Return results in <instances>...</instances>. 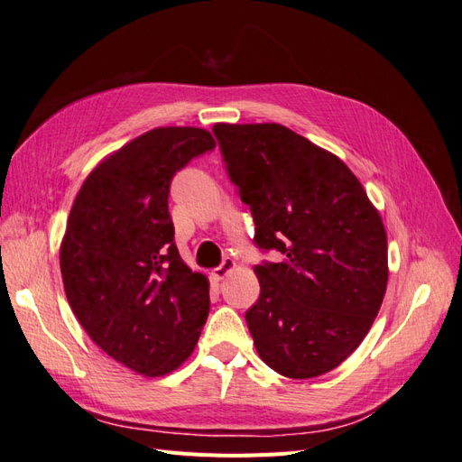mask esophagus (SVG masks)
<instances>
[{
	"mask_svg": "<svg viewBox=\"0 0 462 462\" xmlns=\"http://www.w3.org/2000/svg\"><path fill=\"white\" fill-rule=\"evenodd\" d=\"M233 268H235V260L233 258H223V262L212 272V275H214L216 282H221V279L226 277Z\"/></svg>",
	"mask_w": 462,
	"mask_h": 462,
	"instance_id": "esophagus-1",
	"label": "esophagus"
}]
</instances>
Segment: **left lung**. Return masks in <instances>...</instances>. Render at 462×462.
<instances>
[{
    "mask_svg": "<svg viewBox=\"0 0 462 462\" xmlns=\"http://www.w3.org/2000/svg\"><path fill=\"white\" fill-rule=\"evenodd\" d=\"M263 260L245 314L260 358L306 380L337 368L366 337L387 287V236L360 180L333 153L277 123L214 125Z\"/></svg>",
    "mask_w": 462,
    "mask_h": 462,
    "instance_id": "8db88e82",
    "label": "left lung"
}]
</instances>
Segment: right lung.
<instances>
[{"instance_id": "1", "label": "right lung", "mask_w": 462, "mask_h": 462, "mask_svg": "<svg viewBox=\"0 0 462 462\" xmlns=\"http://www.w3.org/2000/svg\"><path fill=\"white\" fill-rule=\"evenodd\" d=\"M214 148L204 129L148 131L96 167L69 214V306L104 353L150 377L183 365L209 312L208 279L180 260L167 199L175 173Z\"/></svg>"}]
</instances>
